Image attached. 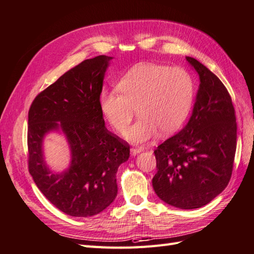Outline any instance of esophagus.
Returning a JSON list of instances; mask_svg holds the SVG:
<instances>
[{"mask_svg": "<svg viewBox=\"0 0 254 254\" xmlns=\"http://www.w3.org/2000/svg\"><path fill=\"white\" fill-rule=\"evenodd\" d=\"M143 151V148L141 147H132L131 148V154L132 156H136L137 154H139V152Z\"/></svg>", "mask_w": 254, "mask_h": 254, "instance_id": "34e87169", "label": "esophagus"}]
</instances>
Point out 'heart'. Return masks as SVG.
I'll return each mask as SVG.
<instances>
[{"label":"heart","instance_id":"obj_1","mask_svg":"<svg viewBox=\"0 0 254 254\" xmlns=\"http://www.w3.org/2000/svg\"><path fill=\"white\" fill-rule=\"evenodd\" d=\"M118 91L104 92L100 109L110 127L125 133L135 113L139 119L126 138L144 143L158 135L172 134L184 125L191 109L194 85L191 75L180 67L140 64L129 69L118 83Z\"/></svg>","mask_w":254,"mask_h":254}]
</instances>
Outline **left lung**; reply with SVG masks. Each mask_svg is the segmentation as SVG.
<instances>
[{
  "instance_id": "8db88e82",
  "label": "left lung",
  "mask_w": 254,
  "mask_h": 254,
  "mask_svg": "<svg viewBox=\"0 0 254 254\" xmlns=\"http://www.w3.org/2000/svg\"><path fill=\"white\" fill-rule=\"evenodd\" d=\"M186 61L199 75V88L187 125L154 151L157 196L172 207L201 208L231 180L237 145V123L231 95L221 80L192 57Z\"/></svg>"
}]
</instances>
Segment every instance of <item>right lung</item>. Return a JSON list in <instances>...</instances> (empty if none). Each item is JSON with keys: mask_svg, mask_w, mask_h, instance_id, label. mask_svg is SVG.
<instances>
[{"mask_svg": "<svg viewBox=\"0 0 254 254\" xmlns=\"http://www.w3.org/2000/svg\"><path fill=\"white\" fill-rule=\"evenodd\" d=\"M113 57L100 55L68 70L34 98L28 114L29 172L46 199L70 216L88 217L117 197V171L129 146L105 127L100 93ZM65 135L72 161L55 174L44 159L47 133Z\"/></svg>", "mask_w": 254, "mask_h": 254, "instance_id": "add662e5", "label": "right lung"}]
</instances>
